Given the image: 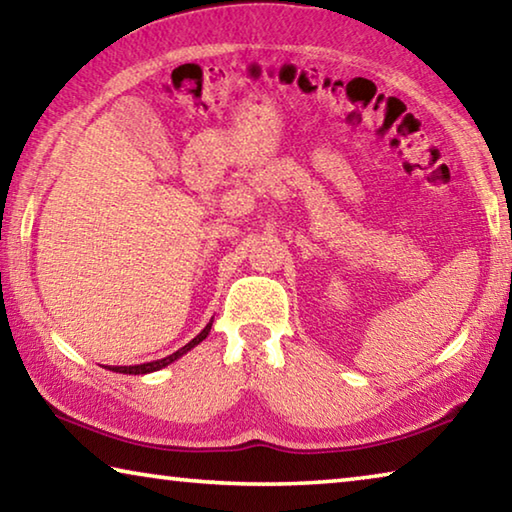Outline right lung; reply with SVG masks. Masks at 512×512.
<instances>
[{
  "label": "right lung",
  "mask_w": 512,
  "mask_h": 512,
  "mask_svg": "<svg viewBox=\"0 0 512 512\" xmlns=\"http://www.w3.org/2000/svg\"><path fill=\"white\" fill-rule=\"evenodd\" d=\"M212 320H214V318H212ZM212 320L203 327V332H201V334L194 336L192 341H189L187 345H183V348L176 350L173 354H169V357H164V359H155V361H149V363H140V366H115V368H110V370H112V372H124V375H149V372H155V370L167 368V366H171L173 361H178L180 357H183V354H187L189 350H194L198 343L207 339V334H210V329H212Z\"/></svg>",
  "instance_id": "right-lung-1"
}]
</instances>
